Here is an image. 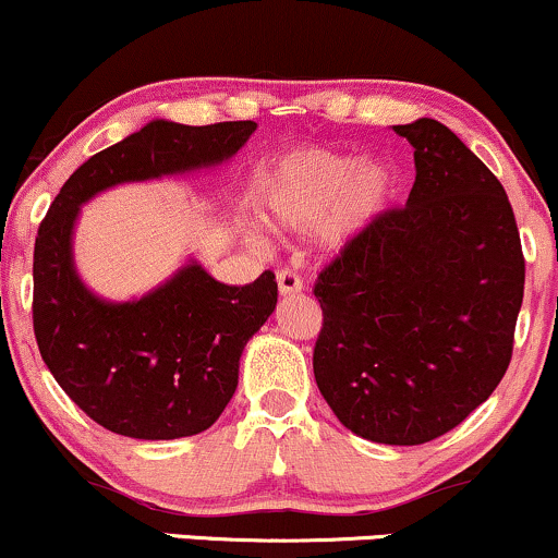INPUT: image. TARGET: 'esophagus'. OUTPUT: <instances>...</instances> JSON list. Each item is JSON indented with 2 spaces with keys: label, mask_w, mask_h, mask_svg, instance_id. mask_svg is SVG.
<instances>
[{
  "label": "esophagus",
  "mask_w": 558,
  "mask_h": 558,
  "mask_svg": "<svg viewBox=\"0 0 558 558\" xmlns=\"http://www.w3.org/2000/svg\"><path fill=\"white\" fill-rule=\"evenodd\" d=\"M277 281H279V292L281 294L303 292V279H300V274L294 271V268H279Z\"/></svg>",
  "instance_id": "34e87169"
}]
</instances>
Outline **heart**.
<instances>
[{"label":"heart","instance_id":"obj_1","mask_svg":"<svg viewBox=\"0 0 558 558\" xmlns=\"http://www.w3.org/2000/svg\"><path fill=\"white\" fill-rule=\"evenodd\" d=\"M395 190V174L381 161L357 163L337 150L311 148L281 159L260 185L268 221L307 229L324 220L326 242H342L384 211Z\"/></svg>","mask_w":558,"mask_h":558}]
</instances>
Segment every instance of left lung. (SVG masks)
I'll use <instances>...</instances> for the list:
<instances>
[{
	"instance_id": "left-lung-1",
	"label": "left lung",
	"mask_w": 558,
	"mask_h": 558,
	"mask_svg": "<svg viewBox=\"0 0 558 558\" xmlns=\"http://www.w3.org/2000/svg\"><path fill=\"white\" fill-rule=\"evenodd\" d=\"M415 185L344 242L313 294V373L352 434L417 447L449 434L509 368L525 292L512 203L447 124H397Z\"/></svg>"
}]
</instances>
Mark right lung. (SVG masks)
Listing matches in <instances>:
<instances>
[{"mask_svg": "<svg viewBox=\"0 0 558 558\" xmlns=\"http://www.w3.org/2000/svg\"><path fill=\"white\" fill-rule=\"evenodd\" d=\"M255 122H148L98 150L64 182L33 247V331L46 368L111 434L167 441L211 428L238 389L240 355L277 307V277L229 287L198 264L135 303H104L72 266L81 203L120 182L229 159Z\"/></svg>", "mask_w": 558, "mask_h": 558, "instance_id": "obj_1", "label": "right lung"}]
</instances>
